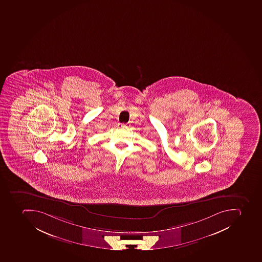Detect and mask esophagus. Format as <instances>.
I'll return each instance as SVG.
<instances>
[{"mask_svg":"<svg viewBox=\"0 0 262 262\" xmlns=\"http://www.w3.org/2000/svg\"><path fill=\"white\" fill-rule=\"evenodd\" d=\"M129 126V124L128 123H119L118 124V126L119 127H125V126Z\"/></svg>","mask_w":262,"mask_h":262,"instance_id":"obj_1","label":"esophagus"}]
</instances>
